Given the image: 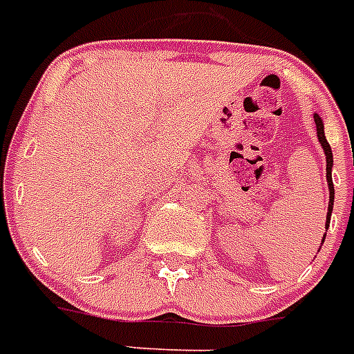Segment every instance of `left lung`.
Masks as SVG:
<instances>
[{"mask_svg": "<svg viewBox=\"0 0 354 354\" xmlns=\"http://www.w3.org/2000/svg\"><path fill=\"white\" fill-rule=\"evenodd\" d=\"M315 126H317V136H319V142L322 145L324 154H326V180H328V189H329V203H328V214H326V232L329 228V221H331V212H333V201H335V187H333V178H331V171H333V151L329 147L328 140H326V135H324V122L322 118L315 113ZM326 239V234L322 237V243Z\"/></svg>", "mask_w": 354, "mask_h": 354, "instance_id": "obj_1", "label": "left lung"}]
</instances>
